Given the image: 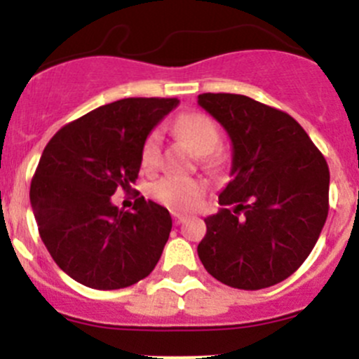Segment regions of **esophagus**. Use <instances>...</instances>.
I'll return each mask as SVG.
<instances>
[{"instance_id":"esophagus-1","label":"esophagus","mask_w":359,"mask_h":359,"mask_svg":"<svg viewBox=\"0 0 359 359\" xmlns=\"http://www.w3.org/2000/svg\"><path fill=\"white\" fill-rule=\"evenodd\" d=\"M184 220H186V215H182V213H177V212H173V222H175L177 226H179V224H182Z\"/></svg>"}]
</instances>
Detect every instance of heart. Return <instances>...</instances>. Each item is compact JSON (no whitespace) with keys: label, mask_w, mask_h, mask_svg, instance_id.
<instances>
[{"label":"heart","mask_w":359,"mask_h":359,"mask_svg":"<svg viewBox=\"0 0 359 359\" xmlns=\"http://www.w3.org/2000/svg\"><path fill=\"white\" fill-rule=\"evenodd\" d=\"M175 132L186 140L191 149L198 154V161L208 172H220L226 168L229 156L219 146V126L206 114L201 112H187L175 121ZM159 144L161 135L153 130L142 144L144 168H154L159 161ZM206 184L200 179H186V177L165 175L151 186V196L165 206L177 210H186L193 206L205 194Z\"/></svg>","instance_id":"heart-1"}]
</instances>
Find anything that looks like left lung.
Returning a JSON list of instances; mask_svg holds the SVG:
<instances>
[{
	"label": "left lung",
	"mask_w": 359,
	"mask_h": 359,
	"mask_svg": "<svg viewBox=\"0 0 359 359\" xmlns=\"http://www.w3.org/2000/svg\"><path fill=\"white\" fill-rule=\"evenodd\" d=\"M198 104L233 142V179L219 196L233 208L206 217L198 255L227 287H273L302 266L320 238L328 215L327 159L287 112L236 93H201Z\"/></svg>",
	"instance_id": "left-lung-1"
}]
</instances>
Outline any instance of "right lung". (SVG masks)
I'll return each instance as SVG.
<instances>
[{
  "instance_id": "1",
  "label": "right lung",
  "mask_w": 359,
  "mask_h": 359,
  "mask_svg": "<svg viewBox=\"0 0 359 359\" xmlns=\"http://www.w3.org/2000/svg\"><path fill=\"white\" fill-rule=\"evenodd\" d=\"M177 99L132 97L67 123L50 139L31 180L39 236L57 266L95 290L149 276L172 231L168 210L137 200L121 212L111 196L139 177L142 144Z\"/></svg>"
}]
</instances>
